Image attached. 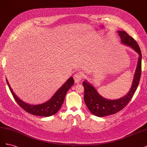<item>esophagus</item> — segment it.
I'll list each match as a JSON object with an SVG mask.
<instances>
[{
  "label": "esophagus",
  "instance_id": "34e87169",
  "mask_svg": "<svg viewBox=\"0 0 147 147\" xmlns=\"http://www.w3.org/2000/svg\"><path fill=\"white\" fill-rule=\"evenodd\" d=\"M83 76H84V75L82 72H78L77 74H75L74 75V77L75 82L78 83L79 82H80L83 78Z\"/></svg>",
  "mask_w": 147,
  "mask_h": 147
}]
</instances>
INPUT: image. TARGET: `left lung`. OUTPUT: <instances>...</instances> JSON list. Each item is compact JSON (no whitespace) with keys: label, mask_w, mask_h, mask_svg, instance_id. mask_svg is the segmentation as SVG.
Returning <instances> with one entry per match:
<instances>
[{"label":"left lung","mask_w":147,"mask_h":147,"mask_svg":"<svg viewBox=\"0 0 147 147\" xmlns=\"http://www.w3.org/2000/svg\"><path fill=\"white\" fill-rule=\"evenodd\" d=\"M118 32L122 43L134 50L139 56V59L130 90L126 96L121 98L114 100L107 99L101 96L95 88L86 80L83 82L84 89V102L90 112L99 117L115 114L124 108L134 96L140 82L142 68V53L140 47L135 40L125 31L118 30Z\"/></svg>","instance_id":"left-lung-1"}]
</instances>
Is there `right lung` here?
<instances>
[{
  "instance_id": "add662e5",
  "label": "right lung",
  "mask_w": 147,
  "mask_h": 147,
  "mask_svg": "<svg viewBox=\"0 0 147 147\" xmlns=\"http://www.w3.org/2000/svg\"><path fill=\"white\" fill-rule=\"evenodd\" d=\"M6 80L13 97L21 107L30 114L40 117H50L58 112L63 104L67 92L74 84V78L71 77L55 92V94L50 100L41 104L30 105L26 103L25 102L18 97V96L13 92L7 79Z\"/></svg>"
}]
</instances>
